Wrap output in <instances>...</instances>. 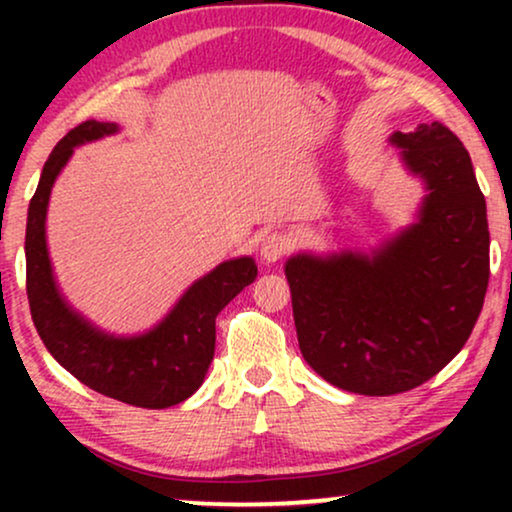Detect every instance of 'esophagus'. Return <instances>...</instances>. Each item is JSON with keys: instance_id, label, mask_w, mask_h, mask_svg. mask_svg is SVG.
Returning <instances> with one entry per match:
<instances>
[{"instance_id": "obj_1", "label": "esophagus", "mask_w": 512, "mask_h": 512, "mask_svg": "<svg viewBox=\"0 0 512 512\" xmlns=\"http://www.w3.org/2000/svg\"><path fill=\"white\" fill-rule=\"evenodd\" d=\"M293 249L291 237L286 233H270L263 237L261 242V258L265 263H275L279 258H284Z\"/></svg>"}]
</instances>
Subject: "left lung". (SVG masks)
<instances>
[{"label":"left lung","mask_w":512,"mask_h":512,"mask_svg":"<svg viewBox=\"0 0 512 512\" xmlns=\"http://www.w3.org/2000/svg\"><path fill=\"white\" fill-rule=\"evenodd\" d=\"M391 144L429 191L417 223L373 256L298 254L284 268L305 361L363 396L438 375L466 345L489 284L487 205L466 146L438 121Z\"/></svg>","instance_id":"8db88e82"}]
</instances>
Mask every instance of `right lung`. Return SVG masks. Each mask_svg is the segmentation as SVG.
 I'll list each match as a JSON object with an SVG mask.
<instances>
[{
    "label": "right lung",
    "instance_id": "1",
    "mask_svg": "<svg viewBox=\"0 0 512 512\" xmlns=\"http://www.w3.org/2000/svg\"><path fill=\"white\" fill-rule=\"evenodd\" d=\"M116 130V123L83 121L69 130L48 156L27 212V300L39 338L76 380L121 403L160 410L186 401L198 391L214 359L216 314L254 282L258 268L249 256L221 263L198 279L153 331L135 338H114L97 331L74 312L60 296L48 261V198L60 170L72 158L74 146L114 135Z\"/></svg>",
    "mask_w": 512,
    "mask_h": 512
}]
</instances>
